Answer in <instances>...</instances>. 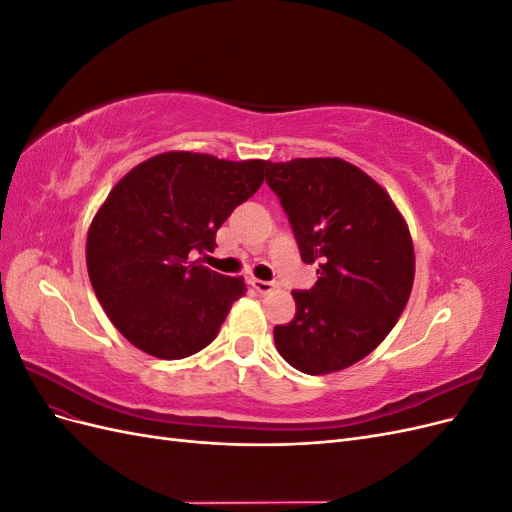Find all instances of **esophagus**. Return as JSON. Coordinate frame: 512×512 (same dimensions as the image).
Here are the masks:
<instances>
[{"label": "esophagus", "instance_id": "34e87169", "mask_svg": "<svg viewBox=\"0 0 512 512\" xmlns=\"http://www.w3.org/2000/svg\"><path fill=\"white\" fill-rule=\"evenodd\" d=\"M252 286H254L260 294H269V292L280 288V284H277V282H265V280H254Z\"/></svg>", "mask_w": 512, "mask_h": 512}]
</instances>
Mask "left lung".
Returning a JSON list of instances; mask_svg holds the SVG:
<instances>
[{"label": "left lung", "instance_id": "obj_1", "mask_svg": "<svg viewBox=\"0 0 512 512\" xmlns=\"http://www.w3.org/2000/svg\"><path fill=\"white\" fill-rule=\"evenodd\" d=\"M314 288L294 290L297 314L273 329L284 361L309 376L342 371L391 333L414 284V245L391 196L342 158L267 164Z\"/></svg>", "mask_w": 512, "mask_h": 512}]
</instances>
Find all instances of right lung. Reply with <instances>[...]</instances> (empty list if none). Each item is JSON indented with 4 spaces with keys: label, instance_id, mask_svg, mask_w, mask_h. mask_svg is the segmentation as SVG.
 <instances>
[{
    "label": "right lung",
    "instance_id": "1",
    "mask_svg": "<svg viewBox=\"0 0 512 512\" xmlns=\"http://www.w3.org/2000/svg\"><path fill=\"white\" fill-rule=\"evenodd\" d=\"M265 160L230 162L209 153H158L119 179L91 220L87 271L115 329L132 346L177 361L209 346L243 277L194 260L265 181Z\"/></svg>",
    "mask_w": 512,
    "mask_h": 512
}]
</instances>
